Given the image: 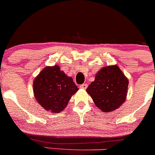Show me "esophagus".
Wrapping results in <instances>:
<instances>
[{
    "mask_svg": "<svg viewBox=\"0 0 155 155\" xmlns=\"http://www.w3.org/2000/svg\"><path fill=\"white\" fill-rule=\"evenodd\" d=\"M79 87H80L81 88H83V89H85V88H87V87H88V85H87L86 83H83V84H82V85H79Z\"/></svg>",
    "mask_w": 155,
    "mask_h": 155,
    "instance_id": "obj_1",
    "label": "esophagus"
}]
</instances>
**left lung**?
I'll return each mask as SVG.
<instances>
[{
	"instance_id": "1",
	"label": "left lung",
	"mask_w": 155,
	"mask_h": 155,
	"mask_svg": "<svg viewBox=\"0 0 155 155\" xmlns=\"http://www.w3.org/2000/svg\"><path fill=\"white\" fill-rule=\"evenodd\" d=\"M128 85V79L117 66H108L96 74L86 91L99 109L110 112L125 101Z\"/></svg>"
}]
</instances>
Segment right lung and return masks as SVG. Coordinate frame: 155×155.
I'll list each match as a JSON object with an SVG mask.
<instances>
[{
    "label": "right lung",
    "instance_id": "add662e5",
    "mask_svg": "<svg viewBox=\"0 0 155 155\" xmlns=\"http://www.w3.org/2000/svg\"><path fill=\"white\" fill-rule=\"evenodd\" d=\"M79 88L58 66L47 67L33 82L35 97L46 110L62 111Z\"/></svg>",
    "mask_w": 155,
    "mask_h": 155
}]
</instances>
